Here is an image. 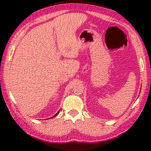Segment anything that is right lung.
Here are the masks:
<instances>
[{"mask_svg":"<svg viewBox=\"0 0 151 151\" xmlns=\"http://www.w3.org/2000/svg\"><path fill=\"white\" fill-rule=\"evenodd\" d=\"M59 112H60V111H58V113H56V114H55V115H53V116L52 117H51V118H53V117H55V116H56V115H58V113H59Z\"/></svg>","mask_w":151,"mask_h":151,"instance_id":"obj_1","label":"right lung"}]
</instances>
